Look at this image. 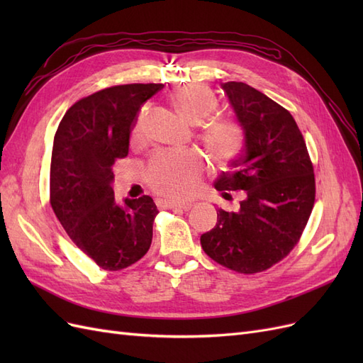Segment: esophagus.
I'll list each match as a JSON object with an SVG mask.
<instances>
[{"label":"esophagus","mask_w":363,"mask_h":363,"mask_svg":"<svg viewBox=\"0 0 363 363\" xmlns=\"http://www.w3.org/2000/svg\"><path fill=\"white\" fill-rule=\"evenodd\" d=\"M157 206L162 207V208H180V211H189V208L192 207V204L189 203H174V201H168V200H159L157 201Z\"/></svg>","instance_id":"1"}]
</instances>
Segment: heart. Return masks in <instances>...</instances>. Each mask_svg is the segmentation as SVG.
<instances>
[{"label":"heart","instance_id":"b5f03b06","mask_svg":"<svg viewBox=\"0 0 363 363\" xmlns=\"http://www.w3.org/2000/svg\"><path fill=\"white\" fill-rule=\"evenodd\" d=\"M171 103L177 113L191 124H201L218 108V100L208 87L188 83L171 94ZM145 113L140 112L131 128V142L144 136ZM200 139L218 162H230L244 147L245 133L239 123L228 118H212L204 123ZM206 163L196 152H157L147 163L145 180L152 191L171 200L189 199L199 189Z\"/></svg>","mask_w":363,"mask_h":363}]
</instances>
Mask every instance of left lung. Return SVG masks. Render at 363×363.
I'll return each instance as SVG.
<instances>
[{"label":"left lung","mask_w":363,"mask_h":363,"mask_svg":"<svg viewBox=\"0 0 363 363\" xmlns=\"http://www.w3.org/2000/svg\"><path fill=\"white\" fill-rule=\"evenodd\" d=\"M245 133L244 152L215 188L245 191L238 212L219 208L201 235L206 255L240 274L267 271L298 244L315 203L313 164L289 111L242 82L223 84Z\"/></svg>","instance_id":"obj_1"}]
</instances>
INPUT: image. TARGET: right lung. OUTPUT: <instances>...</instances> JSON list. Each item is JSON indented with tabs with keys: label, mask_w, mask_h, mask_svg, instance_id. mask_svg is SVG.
I'll list each match as a JSON object with an SVG mask.
<instances>
[{
	"label": "right lung",
	"mask_w": 363,
	"mask_h": 363,
	"mask_svg": "<svg viewBox=\"0 0 363 363\" xmlns=\"http://www.w3.org/2000/svg\"><path fill=\"white\" fill-rule=\"evenodd\" d=\"M162 83L106 87L74 103L54 135L50 203L65 232L104 271L147 255L159 211L151 196L115 201L113 164L128 155L130 128Z\"/></svg>",
	"instance_id": "add662e5"
}]
</instances>
